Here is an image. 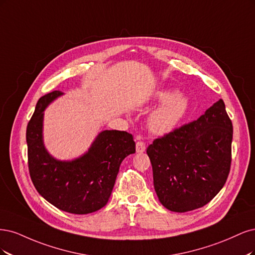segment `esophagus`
<instances>
[{
	"instance_id": "obj_1",
	"label": "esophagus",
	"mask_w": 255,
	"mask_h": 255,
	"mask_svg": "<svg viewBox=\"0 0 255 255\" xmlns=\"http://www.w3.org/2000/svg\"><path fill=\"white\" fill-rule=\"evenodd\" d=\"M141 137L139 136H136V143H135V149H136V152H143L145 151L146 149V145L143 141H141L139 139Z\"/></svg>"
}]
</instances>
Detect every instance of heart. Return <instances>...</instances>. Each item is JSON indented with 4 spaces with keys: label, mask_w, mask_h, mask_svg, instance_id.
I'll use <instances>...</instances> for the list:
<instances>
[{
    "label": "heart",
    "mask_w": 255,
    "mask_h": 255,
    "mask_svg": "<svg viewBox=\"0 0 255 255\" xmlns=\"http://www.w3.org/2000/svg\"><path fill=\"white\" fill-rule=\"evenodd\" d=\"M153 101L163 102L148 119V125L154 133H164L174 129L183 119L190 101L183 93H175L171 90H162L154 94Z\"/></svg>",
    "instance_id": "b5f03b06"
}]
</instances>
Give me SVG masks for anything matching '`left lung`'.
Instances as JSON below:
<instances>
[{"label":"left lung","instance_id":"1","mask_svg":"<svg viewBox=\"0 0 255 255\" xmlns=\"http://www.w3.org/2000/svg\"><path fill=\"white\" fill-rule=\"evenodd\" d=\"M233 126L219 100L194 122L155 138L148 147L153 186L167 210L202 208L225 185L231 167Z\"/></svg>","mask_w":255,"mask_h":255}]
</instances>
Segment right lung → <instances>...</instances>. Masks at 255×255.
Masks as SVG:
<instances>
[{
	"label": "right lung",
	"mask_w": 255,
	"mask_h": 255,
	"mask_svg": "<svg viewBox=\"0 0 255 255\" xmlns=\"http://www.w3.org/2000/svg\"><path fill=\"white\" fill-rule=\"evenodd\" d=\"M60 91L42 96L26 128L28 169L38 193L57 209L72 214H89L107 204L122 161L135 152L133 135L105 130L88 152L73 161H59L47 152L42 138L43 111Z\"/></svg>",
	"instance_id": "obj_1"
}]
</instances>
